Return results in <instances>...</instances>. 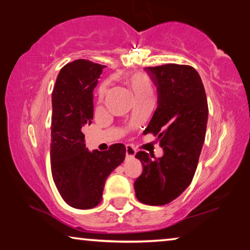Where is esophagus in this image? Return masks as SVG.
<instances>
[{"instance_id":"esophagus-1","label":"esophagus","mask_w":250,"mask_h":250,"mask_svg":"<svg viewBox=\"0 0 250 250\" xmlns=\"http://www.w3.org/2000/svg\"><path fill=\"white\" fill-rule=\"evenodd\" d=\"M136 154V149L132 145H125V156L128 158H133Z\"/></svg>"}]
</instances>
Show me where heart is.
Masks as SVG:
<instances>
[{
    "instance_id": "b5f03b06",
    "label": "heart",
    "mask_w": 250,
    "mask_h": 250,
    "mask_svg": "<svg viewBox=\"0 0 250 250\" xmlns=\"http://www.w3.org/2000/svg\"><path fill=\"white\" fill-rule=\"evenodd\" d=\"M124 82L128 86V89L132 93L134 99L146 96H153V89L151 83H150V81L145 75L139 73L128 74L124 77Z\"/></svg>"
}]
</instances>
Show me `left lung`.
I'll use <instances>...</instances> for the list:
<instances>
[{
	"mask_svg": "<svg viewBox=\"0 0 250 250\" xmlns=\"http://www.w3.org/2000/svg\"><path fill=\"white\" fill-rule=\"evenodd\" d=\"M145 71L157 88L158 106L144 133L158 138L164 154L156 158L137 152L144 169L134 181V191L141 203L162 206L191 184L206 137L208 104L200 75L192 66L165 64Z\"/></svg>",
	"mask_w": 250,
	"mask_h": 250,
	"instance_id": "8db88e82",
	"label": "left lung"
}]
</instances>
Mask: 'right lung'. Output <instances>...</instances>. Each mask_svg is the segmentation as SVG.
Here are the masks:
<instances>
[{"instance_id": "right-lung-1", "label": "right lung", "mask_w": 250, "mask_h": 250, "mask_svg": "<svg viewBox=\"0 0 250 250\" xmlns=\"http://www.w3.org/2000/svg\"><path fill=\"white\" fill-rule=\"evenodd\" d=\"M104 65L75 60L60 70L52 92L51 171L66 204L90 209L101 203L108 176L125 158V146L106 151L85 148L83 126L93 120V89Z\"/></svg>"}]
</instances>
